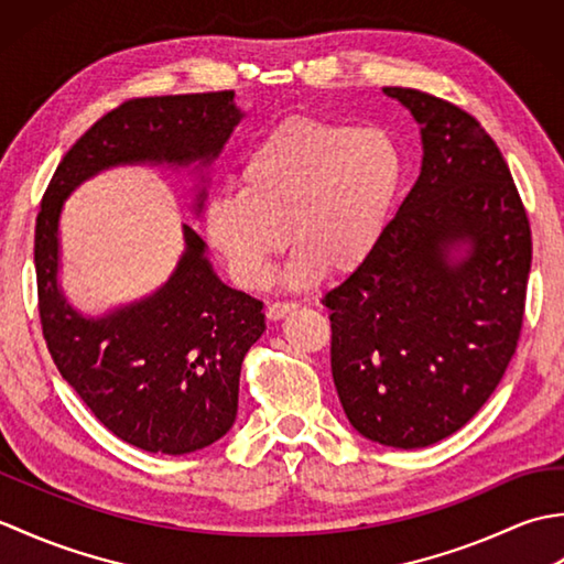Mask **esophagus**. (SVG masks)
Instances as JSON below:
<instances>
[{
	"label": "esophagus",
	"instance_id": "obj_1",
	"mask_svg": "<svg viewBox=\"0 0 564 564\" xmlns=\"http://www.w3.org/2000/svg\"><path fill=\"white\" fill-rule=\"evenodd\" d=\"M295 307H297L295 303H271V305L267 307V317H269L271 322L283 319L285 315H291Z\"/></svg>",
	"mask_w": 564,
	"mask_h": 564
}]
</instances>
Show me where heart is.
Returning <instances> with one entry per match:
<instances>
[{
  "label": "heart",
  "mask_w": 564,
  "mask_h": 564,
  "mask_svg": "<svg viewBox=\"0 0 564 564\" xmlns=\"http://www.w3.org/2000/svg\"><path fill=\"white\" fill-rule=\"evenodd\" d=\"M404 178V158L386 128L291 116L267 130L237 166V194L215 196L203 227L232 279L263 289L273 259L293 289L322 273H351L386 235Z\"/></svg>",
  "instance_id": "obj_1"
}]
</instances>
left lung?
Masks as SVG:
<instances>
[{"instance_id":"1","label":"left lung","mask_w":564,"mask_h":564,"mask_svg":"<svg viewBox=\"0 0 564 564\" xmlns=\"http://www.w3.org/2000/svg\"><path fill=\"white\" fill-rule=\"evenodd\" d=\"M422 128V172L386 235L332 289V378L358 434L424 448L455 434L517 351L531 227L497 142L451 101L386 87Z\"/></svg>"}]
</instances>
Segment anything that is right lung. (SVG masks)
I'll return each instance as SVG.
<instances>
[{"label": "right lung", "instance_id": "1", "mask_svg": "<svg viewBox=\"0 0 564 564\" xmlns=\"http://www.w3.org/2000/svg\"><path fill=\"white\" fill-rule=\"evenodd\" d=\"M235 91L130 99L99 118L57 164L35 220V279L53 361L99 422L130 446L184 455L232 429L239 370L263 329L261 301L225 285L184 225L164 285L106 315H82L57 283L59 213L72 191L121 164L206 170L242 121ZM206 188H198L200 213Z\"/></svg>", "mask_w": 564, "mask_h": 564}]
</instances>
